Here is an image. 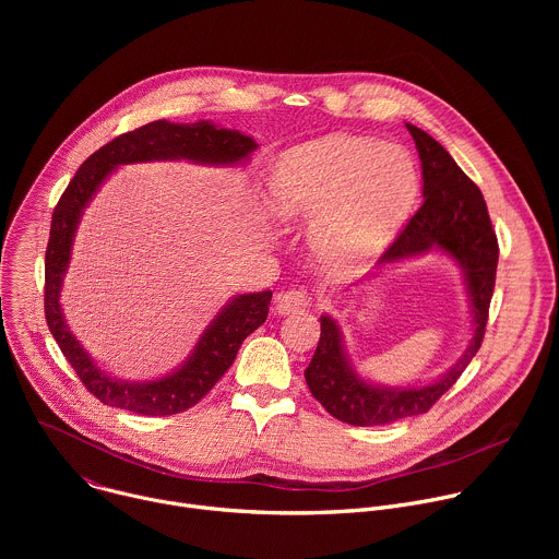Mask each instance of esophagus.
<instances>
[{"instance_id": "1", "label": "esophagus", "mask_w": 559, "mask_h": 559, "mask_svg": "<svg viewBox=\"0 0 559 559\" xmlns=\"http://www.w3.org/2000/svg\"><path fill=\"white\" fill-rule=\"evenodd\" d=\"M311 305V296L305 289H287L276 296V311L278 313H296Z\"/></svg>"}]
</instances>
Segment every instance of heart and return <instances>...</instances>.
I'll use <instances>...</instances> for the list:
<instances>
[{"mask_svg":"<svg viewBox=\"0 0 559 559\" xmlns=\"http://www.w3.org/2000/svg\"><path fill=\"white\" fill-rule=\"evenodd\" d=\"M412 154L365 136H325L281 154L270 203L285 221H311L309 243L328 267L373 259L418 194Z\"/></svg>","mask_w":559,"mask_h":559,"instance_id":"obj_1","label":"heart"}]
</instances>
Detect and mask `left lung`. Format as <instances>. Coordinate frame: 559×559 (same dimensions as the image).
I'll list each match as a JSON object with an SVG mask.
<instances>
[{
    "instance_id": "8db88e82",
    "label": "left lung",
    "mask_w": 559,
    "mask_h": 559,
    "mask_svg": "<svg viewBox=\"0 0 559 559\" xmlns=\"http://www.w3.org/2000/svg\"><path fill=\"white\" fill-rule=\"evenodd\" d=\"M420 164L425 203L395 236L378 265L397 263L440 250L460 267L468 292L473 334L460 360L433 382L420 386H382L362 380L343 347V332L332 316H321V341L305 380L311 395L334 418L354 427L391 425L427 414L462 376L485 338L496 287L498 236L485 197L453 162V156L425 130L407 123Z\"/></svg>"
}]
</instances>
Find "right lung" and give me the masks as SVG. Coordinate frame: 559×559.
<instances>
[{
	"label": "right lung",
	"mask_w": 559,
	"mask_h": 559,
	"mask_svg": "<svg viewBox=\"0 0 559 559\" xmlns=\"http://www.w3.org/2000/svg\"><path fill=\"white\" fill-rule=\"evenodd\" d=\"M257 147L259 143L252 136L238 130L218 128L210 121H152L132 132L119 134L91 154L61 194L52 212L46 248V323L79 380L104 405L143 416H173L194 407L229 369L241 343L265 323L272 292L234 296L216 313L210 328L199 338L194 352L177 371L147 382L112 378L95 365L86 349L70 334L59 305L74 231L86 205L106 177L119 166L141 162H179V158H188V162L203 166H236L246 164Z\"/></svg>",
	"instance_id": "1"
}]
</instances>
